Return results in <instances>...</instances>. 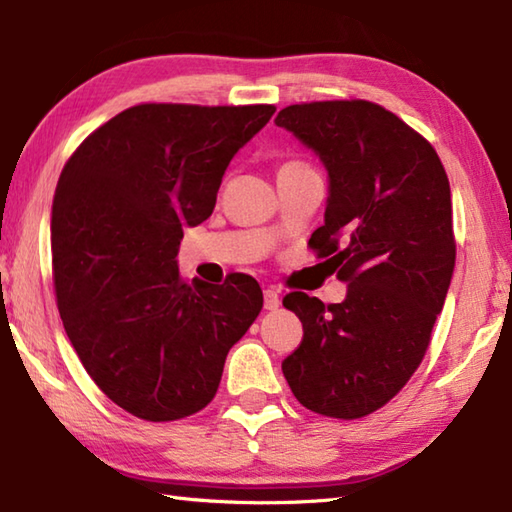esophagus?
<instances>
[{
    "mask_svg": "<svg viewBox=\"0 0 512 512\" xmlns=\"http://www.w3.org/2000/svg\"><path fill=\"white\" fill-rule=\"evenodd\" d=\"M280 307V293H277V289H266L264 291V309L273 311Z\"/></svg>",
    "mask_w": 512,
    "mask_h": 512,
    "instance_id": "obj_1",
    "label": "esophagus"
}]
</instances>
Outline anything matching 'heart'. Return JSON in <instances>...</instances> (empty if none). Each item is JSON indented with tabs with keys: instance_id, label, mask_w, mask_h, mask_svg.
<instances>
[{
	"instance_id": "1",
	"label": "heart",
	"mask_w": 512,
	"mask_h": 512,
	"mask_svg": "<svg viewBox=\"0 0 512 512\" xmlns=\"http://www.w3.org/2000/svg\"><path fill=\"white\" fill-rule=\"evenodd\" d=\"M298 167H305V164H300V162H287L282 169H298Z\"/></svg>"
}]
</instances>
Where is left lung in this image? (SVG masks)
<instances>
[{"mask_svg": "<svg viewBox=\"0 0 512 512\" xmlns=\"http://www.w3.org/2000/svg\"><path fill=\"white\" fill-rule=\"evenodd\" d=\"M275 124L318 155L329 178L325 225L309 246L348 296L336 305L293 291L300 348L282 361L296 400L354 420L402 391L445 305L456 244L443 162L422 135L370 101H314Z\"/></svg>", "mask_w": 512, "mask_h": 512, "instance_id": "1", "label": "left lung"}]
</instances>
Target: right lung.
Masks as SVG:
<instances>
[{
    "label": "right lung",
    "mask_w": 512,
    "mask_h": 512,
    "mask_svg": "<svg viewBox=\"0 0 512 512\" xmlns=\"http://www.w3.org/2000/svg\"><path fill=\"white\" fill-rule=\"evenodd\" d=\"M273 106L142 103L67 160L51 207L58 311L103 393L135 418L205 409L232 345L262 311L257 280L187 284L183 228L212 214L223 173Z\"/></svg>",
    "instance_id": "right-lung-1"
}]
</instances>
